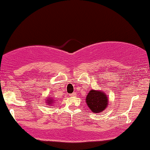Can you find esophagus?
Returning a JSON list of instances; mask_svg holds the SVG:
<instances>
[{
	"label": "esophagus",
	"instance_id": "esophagus-1",
	"mask_svg": "<svg viewBox=\"0 0 150 150\" xmlns=\"http://www.w3.org/2000/svg\"><path fill=\"white\" fill-rule=\"evenodd\" d=\"M70 97H75V96H76V93L73 92V94H70Z\"/></svg>",
	"mask_w": 150,
	"mask_h": 150
}]
</instances>
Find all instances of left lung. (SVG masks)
Here are the masks:
<instances>
[{
	"instance_id": "8db88e82",
	"label": "left lung",
	"mask_w": 150,
	"mask_h": 150,
	"mask_svg": "<svg viewBox=\"0 0 150 150\" xmlns=\"http://www.w3.org/2000/svg\"><path fill=\"white\" fill-rule=\"evenodd\" d=\"M85 101L93 113H99L107 107L109 101L107 95L104 92L91 89L86 97Z\"/></svg>"
}]
</instances>
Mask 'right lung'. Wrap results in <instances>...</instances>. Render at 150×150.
<instances>
[{"label":"right lung","mask_w":150,"mask_h":150,"mask_svg":"<svg viewBox=\"0 0 150 150\" xmlns=\"http://www.w3.org/2000/svg\"><path fill=\"white\" fill-rule=\"evenodd\" d=\"M54 102H55V101H54V100H53V99H52V97H48L46 99V104L48 105V106H51V105Z\"/></svg>","instance_id":"1"}]
</instances>
